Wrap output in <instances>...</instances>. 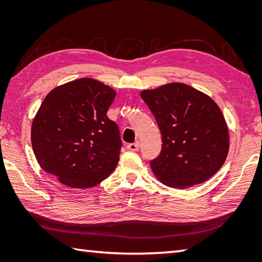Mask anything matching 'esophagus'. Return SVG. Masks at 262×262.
<instances>
[{"label":"esophagus","mask_w":262,"mask_h":262,"mask_svg":"<svg viewBox=\"0 0 262 262\" xmlns=\"http://www.w3.org/2000/svg\"><path fill=\"white\" fill-rule=\"evenodd\" d=\"M126 147H128V149L130 150H133V152H137V150H139L140 148V143L139 142H136V143H130Z\"/></svg>","instance_id":"obj_1"}]
</instances>
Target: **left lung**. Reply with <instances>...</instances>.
<instances>
[{
	"instance_id": "1",
	"label": "left lung",
	"mask_w": 262,
	"mask_h": 262,
	"mask_svg": "<svg viewBox=\"0 0 262 262\" xmlns=\"http://www.w3.org/2000/svg\"><path fill=\"white\" fill-rule=\"evenodd\" d=\"M162 133V150L150 168L172 188H188L210 179L223 166L229 147L227 124L208 95L184 83L141 92Z\"/></svg>"
}]
</instances>
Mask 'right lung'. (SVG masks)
<instances>
[{"mask_svg":"<svg viewBox=\"0 0 262 262\" xmlns=\"http://www.w3.org/2000/svg\"><path fill=\"white\" fill-rule=\"evenodd\" d=\"M116 92L83 77L53 89L31 125V145L40 167L71 188H92L118 165L120 131L107 112Z\"/></svg>","mask_w":262,"mask_h":262,"instance_id":"1","label":"right lung"}]
</instances>
